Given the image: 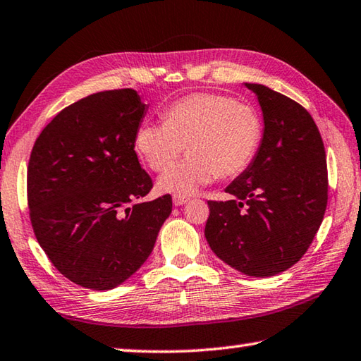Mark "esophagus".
<instances>
[{
  "instance_id": "obj_1",
  "label": "esophagus",
  "mask_w": 361,
  "mask_h": 361,
  "mask_svg": "<svg viewBox=\"0 0 361 361\" xmlns=\"http://www.w3.org/2000/svg\"><path fill=\"white\" fill-rule=\"evenodd\" d=\"M189 199L188 197H181V195H175L173 197V204L175 207H181V204H185Z\"/></svg>"
}]
</instances>
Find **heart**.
Segmentation results:
<instances>
[{
    "label": "heart",
    "mask_w": 361,
    "mask_h": 361,
    "mask_svg": "<svg viewBox=\"0 0 361 361\" xmlns=\"http://www.w3.org/2000/svg\"><path fill=\"white\" fill-rule=\"evenodd\" d=\"M164 123L144 122L134 147L154 172L167 171L188 148L189 157L158 181L162 192L192 195L217 176L243 173L263 139V120L253 106L231 97L199 92L169 104Z\"/></svg>",
    "instance_id": "heart-1"
}]
</instances>
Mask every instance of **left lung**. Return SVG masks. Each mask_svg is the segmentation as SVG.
Returning a JSON list of instances; mask_svg holds the SVG:
<instances>
[{
    "label": "left lung",
    "mask_w": 361,
    "mask_h": 361,
    "mask_svg": "<svg viewBox=\"0 0 361 361\" xmlns=\"http://www.w3.org/2000/svg\"><path fill=\"white\" fill-rule=\"evenodd\" d=\"M253 90L264 133L250 166L209 200L204 236L216 255L250 277H271L305 255L329 199L327 159L313 117L298 102L263 84Z\"/></svg>",
    "instance_id": "8db88e82"
}]
</instances>
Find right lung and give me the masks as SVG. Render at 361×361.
<instances>
[{
	"label": "right lung",
	"mask_w": 361,
	"mask_h": 361,
	"mask_svg": "<svg viewBox=\"0 0 361 361\" xmlns=\"http://www.w3.org/2000/svg\"><path fill=\"white\" fill-rule=\"evenodd\" d=\"M147 104L133 89L97 92L67 106L32 147L27 207L34 235L73 283L106 291L150 257L172 197L136 203L153 188L134 136Z\"/></svg>",
	"instance_id": "add662e5"
}]
</instances>
